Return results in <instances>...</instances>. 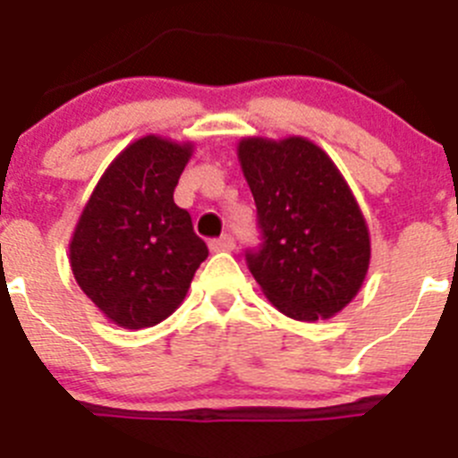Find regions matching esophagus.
I'll use <instances>...</instances> for the list:
<instances>
[{
	"label": "esophagus",
	"instance_id": "esophagus-1",
	"mask_svg": "<svg viewBox=\"0 0 458 458\" xmlns=\"http://www.w3.org/2000/svg\"><path fill=\"white\" fill-rule=\"evenodd\" d=\"M209 249L216 250V253H221V250H233L234 249V239L230 237V234H224V237L209 242Z\"/></svg>",
	"mask_w": 458,
	"mask_h": 458
}]
</instances>
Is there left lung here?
I'll use <instances>...</instances> for the list:
<instances>
[{
	"label": "left lung",
	"instance_id": "8db88e82",
	"mask_svg": "<svg viewBox=\"0 0 458 458\" xmlns=\"http://www.w3.org/2000/svg\"><path fill=\"white\" fill-rule=\"evenodd\" d=\"M237 157L265 234L246 255L259 290L292 319H331L360 292L372 258L352 187L306 137H242Z\"/></svg>",
	"mask_w": 458,
	"mask_h": 458
}]
</instances>
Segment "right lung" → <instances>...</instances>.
Instances as JSON below:
<instances>
[{
	"mask_svg": "<svg viewBox=\"0 0 458 458\" xmlns=\"http://www.w3.org/2000/svg\"><path fill=\"white\" fill-rule=\"evenodd\" d=\"M193 141H131L106 166L70 237L77 285L116 327L139 331L178 310L208 246L173 191Z\"/></svg>",
	"mask_w": 458,
	"mask_h": 458,
	"instance_id": "right-lung-1",
	"label": "right lung"
}]
</instances>
